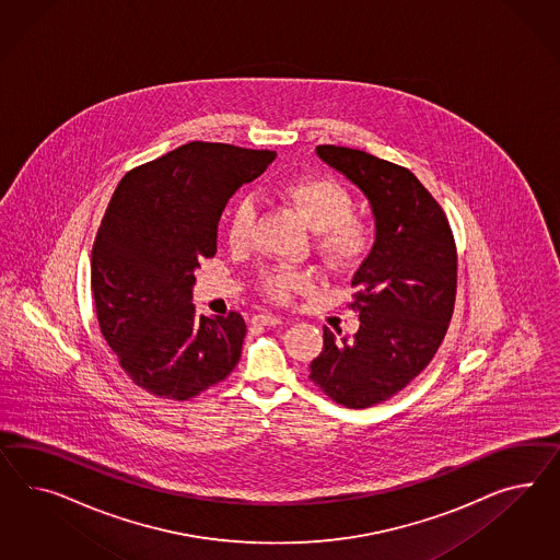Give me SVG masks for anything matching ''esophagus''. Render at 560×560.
Masks as SVG:
<instances>
[{
  "label": "esophagus",
  "instance_id": "obj_1",
  "mask_svg": "<svg viewBox=\"0 0 560 560\" xmlns=\"http://www.w3.org/2000/svg\"><path fill=\"white\" fill-rule=\"evenodd\" d=\"M281 322L283 319L279 318V316H272V314H260V316L253 318L255 326H279Z\"/></svg>",
  "mask_w": 560,
  "mask_h": 560
}]
</instances>
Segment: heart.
<instances>
[{
  "mask_svg": "<svg viewBox=\"0 0 560 560\" xmlns=\"http://www.w3.org/2000/svg\"><path fill=\"white\" fill-rule=\"evenodd\" d=\"M275 194L302 213L312 230L318 232L319 253L324 260L345 269L363 257L371 244L369 226L352 218L354 201L347 187L330 177H300L279 183ZM257 210L250 199H238L230 210L228 238L234 246H244L250 238ZM310 275L295 269H267L260 272V288L279 302H288L298 291L310 285Z\"/></svg>",
  "mask_w": 560,
  "mask_h": 560,
  "instance_id": "b5f03b06",
  "label": "heart"
}]
</instances>
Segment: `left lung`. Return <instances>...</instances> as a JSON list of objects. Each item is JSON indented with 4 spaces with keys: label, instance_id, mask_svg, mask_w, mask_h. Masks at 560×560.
I'll return each instance as SVG.
<instances>
[{
    "label": "left lung",
    "instance_id": "1",
    "mask_svg": "<svg viewBox=\"0 0 560 560\" xmlns=\"http://www.w3.org/2000/svg\"><path fill=\"white\" fill-rule=\"evenodd\" d=\"M316 154L366 197L375 242L350 281L361 326L352 338L324 326L310 378L347 408H371L418 377L446 334L456 295L453 232L408 168L334 144Z\"/></svg>",
    "mask_w": 560,
    "mask_h": 560
}]
</instances>
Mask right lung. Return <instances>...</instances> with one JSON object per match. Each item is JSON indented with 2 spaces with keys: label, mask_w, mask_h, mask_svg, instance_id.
Listing matches in <instances>:
<instances>
[{
  "label": "right lung",
  "mask_w": 560,
  "mask_h": 560,
  "mask_svg": "<svg viewBox=\"0 0 560 560\" xmlns=\"http://www.w3.org/2000/svg\"><path fill=\"white\" fill-rule=\"evenodd\" d=\"M277 152L189 142L121 177L91 250L100 328L138 387L189 399L241 361V314L197 316L196 269L212 258L228 199Z\"/></svg>",
  "instance_id": "right-lung-1"
}]
</instances>
